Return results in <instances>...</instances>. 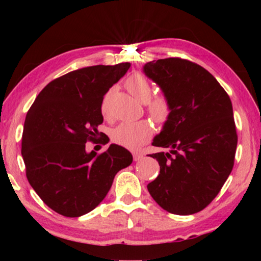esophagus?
<instances>
[{
    "instance_id": "obj_1",
    "label": "esophagus",
    "mask_w": 261,
    "mask_h": 261,
    "mask_svg": "<svg viewBox=\"0 0 261 261\" xmlns=\"http://www.w3.org/2000/svg\"><path fill=\"white\" fill-rule=\"evenodd\" d=\"M141 158H142L141 153H138V152L133 153V160H134V162H138V160H140Z\"/></svg>"
}]
</instances>
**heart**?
Returning <instances> with one entry per match:
<instances>
[{
    "mask_svg": "<svg viewBox=\"0 0 261 261\" xmlns=\"http://www.w3.org/2000/svg\"><path fill=\"white\" fill-rule=\"evenodd\" d=\"M124 87L138 101L146 102V110L148 115L156 123H165L170 119L172 106L165 94L152 95L151 81L146 74L134 72L124 82ZM109 91L103 99L101 110L105 116L109 114ZM153 134V127L148 120H140L135 122H122L112 130L110 138L114 144L122 146L128 149L137 151L145 145Z\"/></svg>",
    "mask_w": 261,
    "mask_h": 261,
    "instance_id": "1",
    "label": "heart"
}]
</instances>
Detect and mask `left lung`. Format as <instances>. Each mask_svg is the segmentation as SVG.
<instances>
[{"instance_id":"left-lung-1","label":"left lung","mask_w":261,"mask_h":261,"mask_svg":"<svg viewBox=\"0 0 261 261\" xmlns=\"http://www.w3.org/2000/svg\"><path fill=\"white\" fill-rule=\"evenodd\" d=\"M146 76L163 89L172 112L153 146L170 152L149 154L160 172L147 189L164 210L191 215L216 197L234 166L238 145L233 106L216 78L181 58L149 62Z\"/></svg>"}]
</instances>
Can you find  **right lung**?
<instances>
[{"label": "right lung", "instance_id": "right-lung-1", "mask_svg": "<svg viewBox=\"0 0 261 261\" xmlns=\"http://www.w3.org/2000/svg\"><path fill=\"white\" fill-rule=\"evenodd\" d=\"M129 63L95 65L63 74L37 96L24 120L21 154L31 187L46 205L66 217L95 209L130 152L110 145L103 153L85 152L96 144L106 92L129 69ZM109 139H102L107 144Z\"/></svg>", "mask_w": 261, "mask_h": 261}]
</instances>
